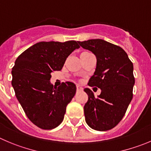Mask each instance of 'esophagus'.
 I'll list each match as a JSON object with an SVG mask.
<instances>
[{"instance_id": "esophagus-1", "label": "esophagus", "mask_w": 151, "mask_h": 151, "mask_svg": "<svg viewBox=\"0 0 151 151\" xmlns=\"http://www.w3.org/2000/svg\"><path fill=\"white\" fill-rule=\"evenodd\" d=\"M76 89H77V90H82L83 87L80 85H76Z\"/></svg>"}]
</instances>
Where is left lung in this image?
<instances>
[{
    "instance_id": "obj_1",
    "label": "left lung",
    "mask_w": 151,
    "mask_h": 151,
    "mask_svg": "<svg viewBox=\"0 0 151 151\" xmlns=\"http://www.w3.org/2000/svg\"><path fill=\"white\" fill-rule=\"evenodd\" d=\"M78 43L96 55V71L88 85L101 90V94L95 97L90 89L84 90L88 95L84 107L85 121L93 130H110L122 119L133 99V63L122 48L104 40L90 39Z\"/></svg>"
}]
</instances>
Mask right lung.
Masks as SVG:
<instances>
[{
	"instance_id": "obj_1",
	"label": "right lung",
	"mask_w": 151,
	"mask_h": 151,
	"mask_svg": "<svg viewBox=\"0 0 151 151\" xmlns=\"http://www.w3.org/2000/svg\"><path fill=\"white\" fill-rule=\"evenodd\" d=\"M76 41H41L22 52L12 70V85L17 99L29 119L44 130L58 127L64 119L67 104L76 94L73 82L55 87L51 73L61 70L67 57L79 48Z\"/></svg>"
}]
</instances>
